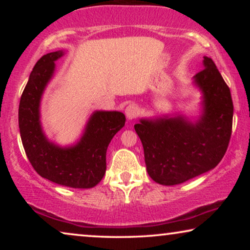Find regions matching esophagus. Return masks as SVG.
Masks as SVG:
<instances>
[{"label":"esophagus","mask_w":250,"mask_h":250,"mask_svg":"<svg viewBox=\"0 0 250 250\" xmlns=\"http://www.w3.org/2000/svg\"><path fill=\"white\" fill-rule=\"evenodd\" d=\"M125 114H126V117H127L129 121H131V119H134V118L138 117V115L140 114V109L136 104H128L127 107H126Z\"/></svg>","instance_id":"34e87169"}]
</instances>
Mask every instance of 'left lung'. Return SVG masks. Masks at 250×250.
Masks as SVG:
<instances>
[{"instance_id":"8db88e82","label":"left lung","mask_w":250,"mask_h":250,"mask_svg":"<svg viewBox=\"0 0 250 250\" xmlns=\"http://www.w3.org/2000/svg\"><path fill=\"white\" fill-rule=\"evenodd\" d=\"M193 78L204 94V114L196 124L179 116L141 119L134 125L148 174L163 186L183 183L214 168L230 142L233 102L214 61L204 57V68Z\"/></svg>"}]
</instances>
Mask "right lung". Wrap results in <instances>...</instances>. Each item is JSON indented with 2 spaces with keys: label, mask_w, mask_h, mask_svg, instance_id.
<instances>
[{
  "label": "right lung",
  "mask_w": 250,
  "mask_h": 250,
  "mask_svg": "<svg viewBox=\"0 0 250 250\" xmlns=\"http://www.w3.org/2000/svg\"><path fill=\"white\" fill-rule=\"evenodd\" d=\"M62 56V51L47 53L33 68L20 98V136L27 158L37 174L60 186L88 189L104 177L107 148L126 118L118 111H97L76 146L60 148L47 141L40 124V101L53 75L54 61Z\"/></svg>",
  "instance_id": "right-lung-1"
}]
</instances>
